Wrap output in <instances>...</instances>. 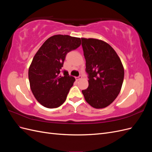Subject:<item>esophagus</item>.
<instances>
[{"label": "esophagus", "instance_id": "1", "mask_svg": "<svg viewBox=\"0 0 152 152\" xmlns=\"http://www.w3.org/2000/svg\"><path fill=\"white\" fill-rule=\"evenodd\" d=\"M82 79V75H80L79 77H77V78H76V79L77 80H80Z\"/></svg>", "mask_w": 152, "mask_h": 152}]
</instances>
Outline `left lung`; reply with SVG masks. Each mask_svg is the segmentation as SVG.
Returning <instances> with one entry per match:
<instances>
[{"mask_svg":"<svg viewBox=\"0 0 152 152\" xmlns=\"http://www.w3.org/2000/svg\"><path fill=\"white\" fill-rule=\"evenodd\" d=\"M81 40L89 79L88 87L82 93L91 107L105 108L120 93L124 77L123 65L116 52L107 42L95 39Z\"/></svg>","mask_w":152,"mask_h":152,"instance_id":"obj_1","label":"left lung"}]
</instances>
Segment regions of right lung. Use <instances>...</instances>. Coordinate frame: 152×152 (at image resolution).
Instances as JSON below:
<instances>
[{
    "mask_svg": "<svg viewBox=\"0 0 152 152\" xmlns=\"http://www.w3.org/2000/svg\"><path fill=\"white\" fill-rule=\"evenodd\" d=\"M80 44V38L56 35L45 40L35 54L28 70V79L32 93L44 107L58 108L65 102L75 79L68 72L61 71V68L67 53Z\"/></svg>",
    "mask_w": 152,
    "mask_h": 152,
    "instance_id": "obj_1",
    "label": "right lung"
}]
</instances>
